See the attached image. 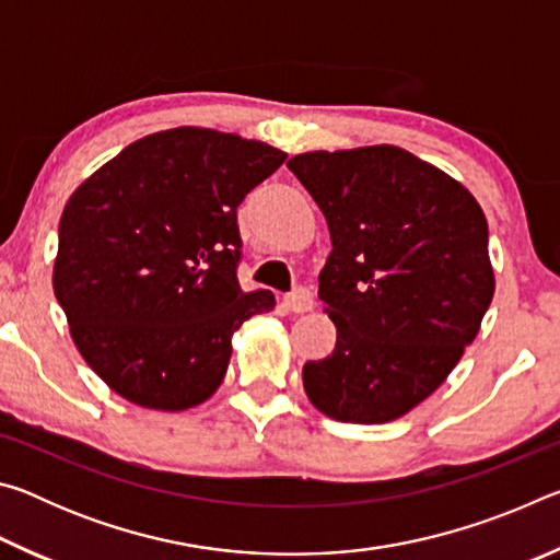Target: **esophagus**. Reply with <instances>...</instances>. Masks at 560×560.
I'll list each match as a JSON object with an SVG mask.
<instances>
[{"mask_svg": "<svg viewBox=\"0 0 560 560\" xmlns=\"http://www.w3.org/2000/svg\"><path fill=\"white\" fill-rule=\"evenodd\" d=\"M283 303H287V308L293 311V314H306V311L314 308V293H311L308 289H293L291 293H287L283 296Z\"/></svg>", "mask_w": 560, "mask_h": 560, "instance_id": "1", "label": "esophagus"}]
</instances>
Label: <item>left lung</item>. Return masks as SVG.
Listing matches in <instances>:
<instances>
[{"label": "left lung", "instance_id": "obj_1", "mask_svg": "<svg viewBox=\"0 0 560 560\" xmlns=\"http://www.w3.org/2000/svg\"><path fill=\"white\" fill-rule=\"evenodd\" d=\"M289 170L330 232L318 296L336 348L303 390L340 422L397 420L447 381L491 296L489 226L457 179L395 145L314 150Z\"/></svg>", "mask_w": 560, "mask_h": 560}]
</instances>
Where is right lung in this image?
Wrapping results in <instances>:
<instances>
[{"label":"right lung","instance_id":"obj_1","mask_svg":"<svg viewBox=\"0 0 560 560\" xmlns=\"http://www.w3.org/2000/svg\"><path fill=\"white\" fill-rule=\"evenodd\" d=\"M283 160L259 140L183 126L122 148L69 197L54 293L110 390L179 412L222 385L234 330L277 303L236 281V207Z\"/></svg>","mask_w":560,"mask_h":560}]
</instances>
